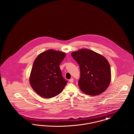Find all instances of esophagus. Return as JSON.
<instances>
[{
	"label": "esophagus",
	"instance_id": "obj_1",
	"mask_svg": "<svg viewBox=\"0 0 134 134\" xmlns=\"http://www.w3.org/2000/svg\"><path fill=\"white\" fill-rule=\"evenodd\" d=\"M69 81H70L71 83H73V81H74L73 78H71L70 80H69Z\"/></svg>",
	"mask_w": 134,
	"mask_h": 134
}]
</instances>
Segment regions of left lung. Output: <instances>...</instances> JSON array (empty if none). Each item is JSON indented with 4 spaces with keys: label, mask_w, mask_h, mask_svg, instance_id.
<instances>
[{
    "label": "left lung",
    "mask_w": 134,
    "mask_h": 134,
    "mask_svg": "<svg viewBox=\"0 0 134 134\" xmlns=\"http://www.w3.org/2000/svg\"><path fill=\"white\" fill-rule=\"evenodd\" d=\"M80 67L78 85L84 93L96 96L103 92L111 81L110 65L107 59L86 49L71 53Z\"/></svg>",
    "instance_id": "left-lung-1"
}]
</instances>
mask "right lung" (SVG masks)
<instances>
[{"mask_svg":"<svg viewBox=\"0 0 134 134\" xmlns=\"http://www.w3.org/2000/svg\"><path fill=\"white\" fill-rule=\"evenodd\" d=\"M66 54L54 50L45 51L36 58L32 67L30 83L41 97L50 98L59 94L67 83L62 76L59 65Z\"/></svg>","mask_w":134,"mask_h":134,"instance_id":"add662e5","label":"right lung"}]
</instances>
